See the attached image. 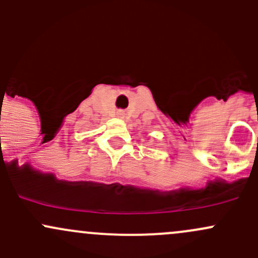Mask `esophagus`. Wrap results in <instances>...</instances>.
Listing matches in <instances>:
<instances>
[{
    "label": "esophagus",
    "mask_w": 258,
    "mask_h": 258,
    "mask_svg": "<svg viewBox=\"0 0 258 258\" xmlns=\"http://www.w3.org/2000/svg\"><path fill=\"white\" fill-rule=\"evenodd\" d=\"M119 114H123V112H122V111H119Z\"/></svg>",
    "instance_id": "34e87169"
}]
</instances>
